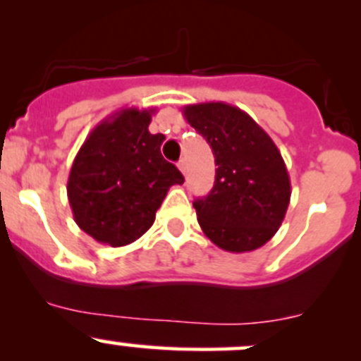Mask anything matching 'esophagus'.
Masks as SVG:
<instances>
[{
	"label": "esophagus",
	"instance_id": "obj_1",
	"mask_svg": "<svg viewBox=\"0 0 361 361\" xmlns=\"http://www.w3.org/2000/svg\"><path fill=\"white\" fill-rule=\"evenodd\" d=\"M178 169L181 171V173H187V162H185V159H181L180 162H178Z\"/></svg>",
	"mask_w": 361,
	"mask_h": 361
}]
</instances>
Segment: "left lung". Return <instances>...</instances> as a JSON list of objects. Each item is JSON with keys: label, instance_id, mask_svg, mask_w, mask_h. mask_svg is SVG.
<instances>
[{"label": "left lung", "instance_id": "left-lung-1", "mask_svg": "<svg viewBox=\"0 0 361 361\" xmlns=\"http://www.w3.org/2000/svg\"><path fill=\"white\" fill-rule=\"evenodd\" d=\"M181 111L213 148L218 166L213 190L194 202L202 232L231 253L260 248L281 227L292 195L278 147L248 113L232 104H187Z\"/></svg>", "mask_w": 361, "mask_h": 361}]
</instances>
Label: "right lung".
I'll return each instance as SVG.
<instances>
[{
  "mask_svg": "<svg viewBox=\"0 0 361 361\" xmlns=\"http://www.w3.org/2000/svg\"><path fill=\"white\" fill-rule=\"evenodd\" d=\"M155 108H122L97 123L73 160L68 199L76 225L101 245L126 246L154 225L176 166L160 154L164 134L148 126Z\"/></svg>",
  "mask_w": 361,
  "mask_h": 361,
  "instance_id": "add662e5",
  "label": "right lung"
}]
</instances>
